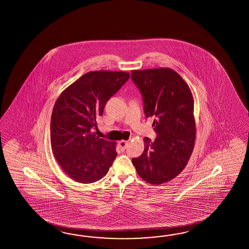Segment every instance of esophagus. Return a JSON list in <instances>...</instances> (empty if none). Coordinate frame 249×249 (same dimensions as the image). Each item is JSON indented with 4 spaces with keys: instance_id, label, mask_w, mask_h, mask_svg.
<instances>
[{
    "instance_id": "1",
    "label": "esophagus",
    "mask_w": 249,
    "mask_h": 249,
    "mask_svg": "<svg viewBox=\"0 0 249 249\" xmlns=\"http://www.w3.org/2000/svg\"><path fill=\"white\" fill-rule=\"evenodd\" d=\"M128 144H129V142H128L127 141H121V142H119V146H120V148H121L122 150H124V149L127 148Z\"/></svg>"
}]
</instances>
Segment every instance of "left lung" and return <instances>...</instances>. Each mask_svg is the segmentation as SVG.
<instances>
[{
  "mask_svg": "<svg viewBox=\"0 0 249 249\" xmlns=\"http://www.w3.org/2000/svg\"><path fill=\"white\" fill-rule=\"evenodd\" d=\"M131 79L142 96L147 118L154 117L157 137L144 138L143 153L132 159L138 175L150 184L173 180L193 151L196 125L189 85L171 69L132 70Z\"/></svg>",
  "mask_w": 249,
  "mask_h": 249,
  "instance_id": "1",
  "label": "left lung"
}]
</instances>
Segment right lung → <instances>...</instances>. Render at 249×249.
I'll return each mask as SVG.
<instances>
[{"instance_id":"obj_1","label":"right lung","mask_w":249,"mask_h":249,"mask_svg":"<svg viewBox=\"0 0 249 249\" xmlns=\"http://www.w3.org/2000/svg\"><path fill=\"white\" fill-rule=\"evenodd\" d=\"M129 77V73L122 71L89 72L56 101L51 119L53 152L64 172L75 181L101 180L117 158L116 142L98 137L94 131L107 102Z\"/></svg>"}]
</instances>
